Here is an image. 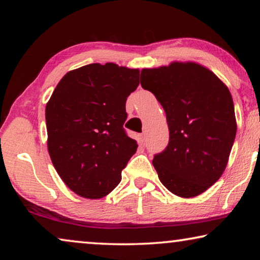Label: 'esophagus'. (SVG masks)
I'll return each instance as SVG.
<instances>
[{
	"mask_svg": "<svg viewBox=\"0 0 260 260\" xmlns=\"http://www.w3.org/2000/svg\"><path fill=\"white\" fill-rule=\"evenodd\" d=\"M138 141H139V143H140V144H144V143H146V141H147L146 134H144V133H142V134H139V136H138Z\"/></svg>",
	"mask_w": 260,
	"mask_h": 260,
	"instance_id": "esophagus-1",
	"label": "esophagus"
}]
</instances>
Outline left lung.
I'll use <instances>...</instances> for the list:
<instances>
[{"instance_id":"obj_1","label":"left lung","mask_w":260,"mask_h":260,"mask_svg":"<svg viewBox=\"0 0 260 260\" xmlns=\"http://www.w3.org/2000/svg\"><path fill=\"white\" fill-rule=\"evenodd\" d=\"M141 86L156 96L169 125V146L152 160L158 178L182 199L201 195L222 175L235 140L230 89L195 61L142 69Z\"/></svg>"}]
</instances>
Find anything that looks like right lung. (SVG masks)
<instances>
[{"mask_svg":"<svg viewBox=\"0 0 260 260\" xmlns=\"http://www.w3.org/2000/svg\"><path fill=\"white\" fill-rule=\"evenodd\" d=\"M139 76V69L88 64L65 74L48 101L50 159L63 182L83 199L109 195L138 149L122 125Z\"/></svg>","mask_w":260,"mask_h":260,"instance_id":"right-lung-1","label":"right lung"}]
</instances>
